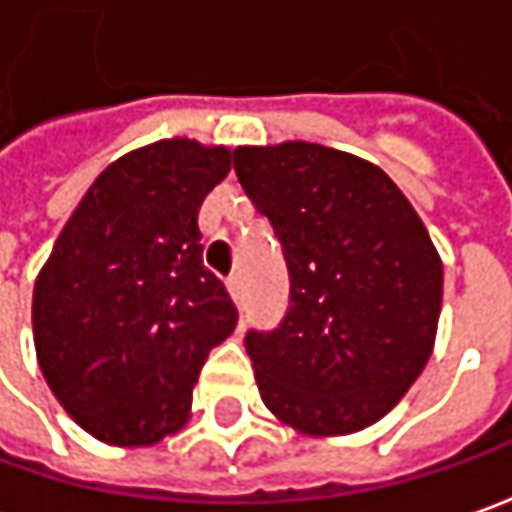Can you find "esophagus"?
Returning a JSON list of instances; mask_svg holds the SVG:
<instances>
[{
    "label": "esophagus",
    "mask_w": 512,
    "mask_h": 512,
    "mask_svg": "<svg viewBox=\"0 0 512 512\" xmlns=\"http://www.w3.org/2000/svg\"><path fill=\"white\" fill-rule=\"evenodd\" d=\"M226 289H229V294H232V300L235 303H243V297H246V286H243V274L240 272H232L229 277H226Z\"/></svg>",
    "instance_id": "1"
}]
</instances>
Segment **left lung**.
<instances>
[{"instance_id":"8db88e82","label":"left lung","mask_w":512,"mask_h":512,"mask_svg":"<svg viewBox=\"0 0 512 512\" xmlns=\"http://www.w3.org/2000/svg\"><path fill=\"white\" fill-rule=\"evenodd\" d=\"M235 172L291 280L280 328L246 334L260 399L306 436L374 425L431 360L442 260L425 223L377 164L323 144L238 147Z\"/></svg>"}]
</instances>
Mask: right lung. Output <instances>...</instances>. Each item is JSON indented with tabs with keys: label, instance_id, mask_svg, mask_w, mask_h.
<instances>
[{
	"label": "right lung",
	"instance_id": "obj_1",
	"mask_svg": "<svg viewBox=\"0 0 512 512\" xmlns=\"http://www.w3.org/2000/svg\"><path fill=\"white\" fill-rule=\"evenodd\" d=\"M229 147L164 138L98 175L33 286L36 360L53 397L98 442L147 448L178 433L203 362L235 326L203 266L198 209Z\"/></svg>",
	"mask_w": 512,
	"mask_h": 512
}]
</instances>
